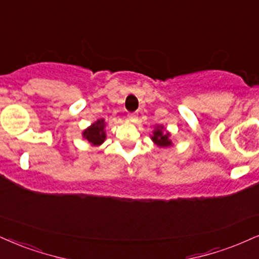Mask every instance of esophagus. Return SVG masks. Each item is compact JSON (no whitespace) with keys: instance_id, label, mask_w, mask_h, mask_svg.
I'll return each mask as SVG.
<instances>
[{"instance_id":"1","label":"esophagus","mask_w":259,"mask_h":259,"mask_svg":"<svg viewBox=\"0 0 259 259\" xmlns=\"http://www.w3.org/2000/svg\"><path fill=\"white\" fill-rule=\"evenodd\" d=\"M128 119L132 121V122H135V121L137 120V115L136 114H130L128 115Z\"/></svg>"}]
</instances>
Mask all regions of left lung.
<instances>
[{"mask_svg": "<svg viewBox=\"0 0 259 259\" xmlns=\"http://www.w3.org/2000/svg\"><path fill=\"white\" fill-rule=\"evenodd\" d=\"M170 132L164 130V126L162 124H156L155 130L152 131V135L150 136L154 144H156L158 148L165 149L169 148V146H173V142L170 139Z\"/></svg>", "mask_w": 259, "mask_h": 259, "instance_id": "obj_1", "label": "left lung"}]
</instances>
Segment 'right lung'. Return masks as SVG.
I'll list each match as a JSON object with an SVG mask.
<instances>
[{"label": "right lung", "mask_w": 259, "mask_h": 259, "mask_svg": "<svg viewBox=\"0 0 259 259\" xmlns=\"http://www.w3.org/2000/svg\"><path fill=\"white\" fill-rule=\"evenodd\" d=\"M81 136L92 146H100L103 144L105 138H107L104 119H98L94 123H91L88 128L82 131Z\"/></svg>", "instance_id": "right-lung-1"}]
</instances>
